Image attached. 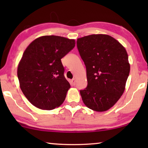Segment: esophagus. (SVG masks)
Wrapping results in <instances>:
<instances>
[{
  "mask_svg": "<svg viewBox=\"0 0 148 148\" xmlns=\"http://www.w3.org/2000/svg\"><path fill=\"white\" fill-rule=\"evenodd\" d=\"M71 82V84L72 85V86H75V85H76V79H75L74 78L72 79Z\"/></svg>",
  "mask_w": 148,
  "mask_h": 148,
  "instance_id": "obj_1",
  "label": "esophagus"
}]
</instances>
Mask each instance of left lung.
<instances>
[{"instance_id": "8db88e82", "label": "left lung", "mask_w": 148, "mask_h": 148, "mask_svg": "<svg viewBox=\"0 0 148 148\" xmlns=\"http://www.w3.org/2000/svg\"><path fill=\"white\" fill-rule=\"evenodd\" d=\"M76 43L87 72V86L80 90L82 101L94 111H106L124 92L130 72L126 50L106 34L89 35Z\"/></svg>"}]
</instances>
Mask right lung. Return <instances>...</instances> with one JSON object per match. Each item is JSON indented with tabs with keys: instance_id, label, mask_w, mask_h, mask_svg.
<instances>
[{
	"instance_id": "obj_1",
	"label": "right lung",
	"mask_w": 148,
	"mask_h": 148,
	"mask_svg": "<svg viewBox=\"0 0 148 148\" xmlns=\"http://www.w3.org/2000/svg\"><path fill=\"white\" fill-rule=\"evenodd\" d=\"M74 46V40L51 35L39 37L27 47L17 77L22 92L34 106L51 110L64 102L71 85L61 59Z\"/></svg>"
}]
</instances>
